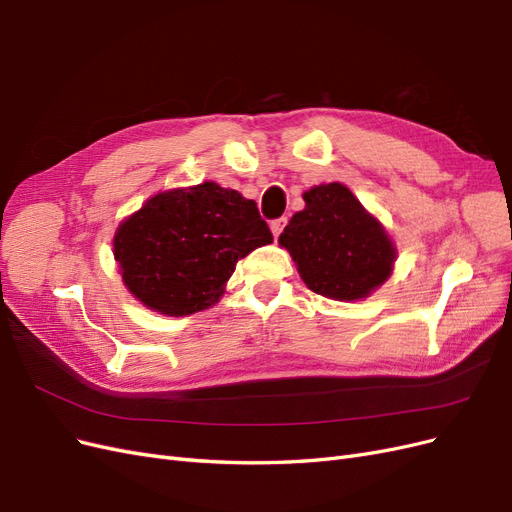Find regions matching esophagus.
I'll return each instance as SVG.
<instances>
[{
    "mask_svg": "<svg viewBox=\"0 0 512 512\" xmlns=\"http://www.w3.org/2000/svg\"><path fill=\"white\" fill-rule=\"evenodd\" d=\"M285 225H287V217H280V219H274L272 221V234L278 238L280 234H282V230H285Z\"/></svg>",
    "mask_w": 512,
    "mask_h": 512,
    "instance_id": "obj_1",
    "label": "esophagus"
}]
</instances>
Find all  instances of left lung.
I'll return each mask as SVG.
<instances>
[{
    "label": "left lung",
    "instance_id": "8db88e82",
    "mask_svg": "<svg viewBox=\"0 0 512 512\" xmlns=\"http://www.w3.org/2000/svg\"><path fill=\"white\" fill-rule=\"evenodd\" d=\"M280 246L289 249L310 291L331 299L367 297L390 276L394 246L384 227L342 183L312 187Z\"/></svg>",
    "mask_w": 512,
    "mask_h": 512
}]
</instances>
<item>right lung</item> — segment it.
Returning a JSON list of instances; mask_svg holds the SVG:
<instances>
[{
    "label": "right lung",
    "mask_w": 512,
    "mask_h": 512,
    "mask_svg": "<svg viewBox=\"0 0 512 512\" xmlns=\"http://www.w3.org/2000/svg\"><path fill=\"white\" fill-rule=\"evenodd\" d=\"M272 240L255 200L206 181L149 198L118 227L113 255L147 308L185 316L219 301L238 259Z\"/></svg>",
    "instance_id": "right-lung-1"
}]
</instances>
